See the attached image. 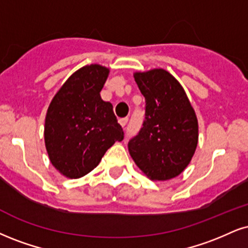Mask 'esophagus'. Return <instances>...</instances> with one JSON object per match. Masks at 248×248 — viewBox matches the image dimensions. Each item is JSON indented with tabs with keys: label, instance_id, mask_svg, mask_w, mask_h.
<instances>
[{
	"label": "esophagus",
	"instance_id": "34e87169",
	"mask_svg": "<svg viewBox=\"0 0 248 248\" xmlns=\"http://www.w3.org/2000/svg\"><path fill=\"white\" fill-rule=\"evenodd\" d=\"M119 124H120L122 127H126V126H127V124H128V118H122V119H119Z\"/></svg>",
	"mask_w": 248,
	"mask_h": 248
}]
</instances>
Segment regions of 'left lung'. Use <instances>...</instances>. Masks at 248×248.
Segmentation results:
<instances>
[{"instance_id": "1", "label": "left lung", "mask_w": 248, "mask_h": 248, "mask_svg": "<svg viewBox=\"0 0 248 248\" xmlns=\"http://www.w3.org/2000/svg\"><path fill=\"white\" fill-rule=\"evenodd\" d=\"M145 98V119L128 150L139 169L151 180H170L187 168L199 140V124L180 83L169 71L135 73Z\"/></svg>"}]
</instances>
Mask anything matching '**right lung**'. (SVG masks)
<instances>
[{"mask_svg":"<svg viewBox=\"0 0 248 248\" xmlns=\"http://www.w3.org/2000/svg\"><path fill=\"white\" fill-rule=\"evenodd\" d=\"M108 73L103 65H85L65 80L50 101L45 145L50 163L64 177H84L116 141L124 140L112 104L100 97Z\"/></svg>","mask_w":248,"mask_h":248,"instance_id":"1","label":"right lung"}]
</instances>
